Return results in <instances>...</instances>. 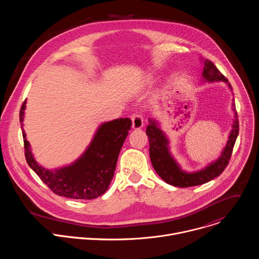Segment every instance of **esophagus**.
I'll use <instances>...</instances> for the list:
<instances>
[{"mask_svg":"<svg viewBox=\"0 0 259 259\" xmlns=\"http://www.w3.org/2000/svg\"><path fill=\"white\" fill-rule=\"evenodd\" d=\"M143 126V118L139 114H134L132 116V127L133 129H140Z\"/></svg>","mask_w":259,"mask_h":259,"instance_id":"esophagus-1","label":"esophagus"}]
</instances>
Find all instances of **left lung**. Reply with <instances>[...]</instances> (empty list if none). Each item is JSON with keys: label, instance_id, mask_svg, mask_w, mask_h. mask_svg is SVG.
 Instances as JSON below:
<instances>
[{"label": "left lung", "instance_id": "8db88e82", "mask_svg": "<svg viewBox=\"0 0 259 259\" xmlns=\"http://www.w3.org/2000/svg\"><path fill=\"white\" fill-rule=\"evenodd\" d=\"M203 77L208 82L224 81L227 82L231 89L232 86L228 82V79L221 73L214 63L208 59L204 60ZM233 110L235 112V120L233 124V130L231 131L228 143L221 156L214 163L207 166L205 169L194 172L187 173L182 171L176 162L171 157L168 150V140L165 134L158 128L155 121L150 120V124L146 127V135L149 136L150 141V157L154 169L158 175L171 186L178 188H189L200 186L206 183L215 177L219 176L229 165L231 160L234 145L239 134V120L236 110V105L233 103Z\"/></svg>", "mask_w": 259, "mask_h": 259}]
</instances>
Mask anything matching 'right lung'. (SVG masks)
<instances>
[{
    "instance_id": "add662e5",
    "label": "right lung",
    "mask_w": 259,
    "mask_h": 259,
    "mask_svg": "<svg viewBox=\"0 0 259 259\" xmlns=\"http://www.w3.org/2000/svg\"><path fill=\"white\" fill-rule=\"evenodd\" d=\"M25 103L24 100L20 108V122L23 121ZM131 125L129 118L102 124L84 155L72 165L55 171L47 170L34 161L22 129L26 162L55 195L80 200L98 198L107 191L114 177L118 157Z\"/></svg>"
}]
</instances>
